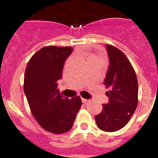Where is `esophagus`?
<instances>
[{
    "label": "esophagus",
    "instance_id": "1",
    "mask_svg": "<svg viewBox=\"0 0 158 158\" xmlns=\"http://www.w3.org/2000/svg\"><path fill=\"white\" fill-rule=\"evenodd\" d=\"M81 100H82V102H83L84 104H86V103H88V102L89 101V100H87V99H84V98H81Z\"/></svg>",
    "mask_w": 158,
    "mask_h": 158
}]
</instances>
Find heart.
I'll return each instance as SVG.
<instances>
[{"instance_id": "obj_1", "label": "heart", "mask_w": 158, "mask_h": 158, "mask_svg": "<svg viewBox=\"0 0 158 158\" xmlns=\"http://www.w3.org/2000/svg\"><path fill=\"white\" fill-rule=\"evenodd\" d=\"M84 55H85V57H87L88 60L91 59V58H96V57H95V56H93V55H91V54H84Z\"/></svg>"}]
</instances>
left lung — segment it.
<instances>
[{
    "instance_id": "8db88e82",
    "label": "left lung",
    "mask_w": 158,
    "mask_h": 158,
    "mask_svg": "<svg viewBox=\"0 0 158 158\" xmlns=\"http://www.w3.org/2000/svg\"><path fill=\"white\" fill-rule=\"evenodd\" d=\"M110 65L104 84L109 91L107 104L95 116L100 130L114 132L126 126L138 105V80L129 59L120 50L112 45H106Z\"/></svg>"
}]
</instances>
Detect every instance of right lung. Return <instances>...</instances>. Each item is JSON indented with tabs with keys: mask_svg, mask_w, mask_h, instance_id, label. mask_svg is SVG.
<instances>
[{
	"mask_svg": "<svg viewBox=\"0 0 158 158\" xmlns=\"http://www.w3.org/2000/svg\"><path fill=\"white\" fill-rule=\"evenodd\" d=\"M71 47L48 46L29 60L24 73L23 90L32 115L40 126L53 134H63L72 128L81 106L80 96L65 98L59 93L65 61Z\"/></svg>",
	"mask_w": 158,
	"mask_h": 158,
	"instance_id": "1",
	"label": "right lung"
}]
</instances>
